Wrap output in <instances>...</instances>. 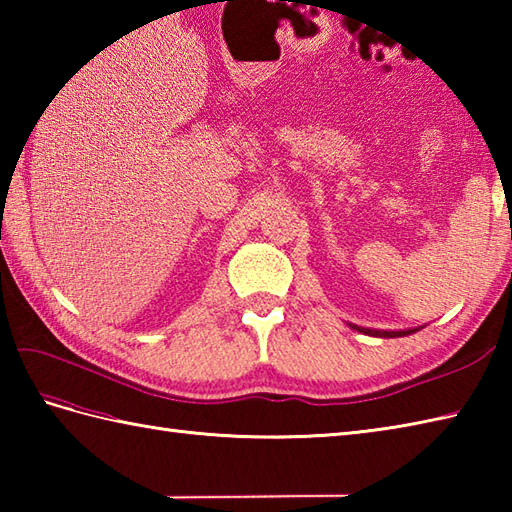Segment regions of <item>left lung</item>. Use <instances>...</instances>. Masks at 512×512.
Here are the masks:
<instances>
[{
  "label": "left lung",
  "instance_id": "left-lung-1",
  "mask_svg": "<svg viewBox=\"0 0 512 512\" xmlns=\"http://www.w3.org/2000/svg\"><path fill=\"white\" fill-rule=\"evenodd\" d=\"M352 330H358L363 334H369V336H378V339H396V336H407V334H413L418 330H398V332H387V330H367V328H358V325H352Z\"/></svg>",
  "mask_w": 512,
  "mask_h": 512
}]
</instances>
